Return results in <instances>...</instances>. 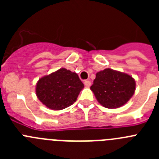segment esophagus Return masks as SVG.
I'll return each mask as SVG.
<instances>
[{
  "mask_svg": "<svg viewBox=\"0 0 159 159\" xmlns=\"http://www.w3.org/2000/svg\"><path fill=\"white\" fill-rule=\"evenodd\" d=\"M84 85H85L86 87H88V88H89V87L91 86V82H90V80L84 81Z\"/></svg>",
  "mask_w": 159,
  "mask_h": 159,
  "instance_id": "obj_1",
  "label": "esophagus"
}]
</instances>
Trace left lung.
<instances>
[{
  "label": "left lung",
  "mask_w": 159,
  "mask_h": 159,
  "mask_svg": "<svg viewBox=\"0 0 159 159\" xmlns=\"http://www.w3.org/2000/svg\"><path fill=\"white\" fill-rule=\"evenodd\" d=\"M91 90L101 105L113 109L128 102L135 91V81L128 74L106 68L96 73Z\"/></svg>",
  "instance_id": "obj_1"
}]
</instances>
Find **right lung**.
<instances>
[{
  "instance_id": "obj_1",
  "label": "right lung",
  "mask_w": 159,
  "mask_h": 159,
  "mask_svg": "<svg viewBox=\"0 0 159 159\" xmlns=\"http://www.w3.org/2000/svg\"><path fill=\"white\" fill-rule=\"evenodd\" d=\"M84 88L76 73L60 68L40 78L36 84V92L43 104L57 111L72 105Z\"/></svg>"
}]
</instances>
